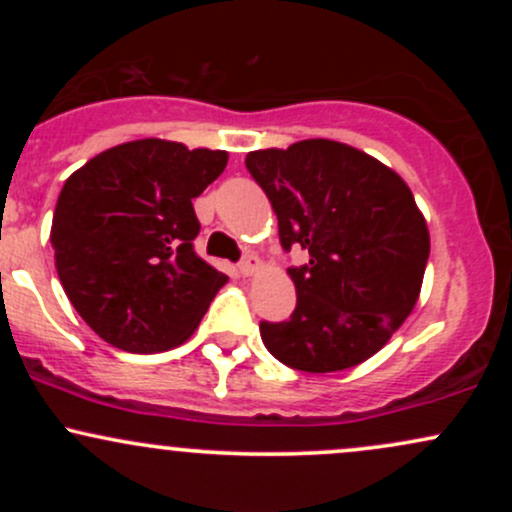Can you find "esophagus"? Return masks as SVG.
Wrapping results in <instances>:
<instances>
[{"label": "esophagus", "instance_id": "esophagus-1", "mask_svg": "<svg viewBox=\"0 0 512 512\" xmlns=\"http://www.w3.org/2000/svg\"><path fill=\"white\" fill-rule=\"evenodd\" d=\"M260 267H262L260 257H257V255H245L243 262H240V274L252 276L255 272H260Z\"/></svg>", "mask_w": 512, "mask_h": 512}]
</instances>
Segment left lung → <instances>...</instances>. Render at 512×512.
I'll list each match as a JSON object with an SVG mask.
<instances>
[{
    "label": "left lung",
    "mask_w": 512,
    "mask_h": 512,
    "mask_svg": "<svg viewBox=\"0 0 512 512\" xmlns=\"http://www.w3.org/2000/svg\"><path fill=\"white\" fill-rule=\"evenodd\" d=\"M245 166L272 202L281 248L310 255L289 267V320L260 322L269 354L305 373L354 368L378 354L414 310L431 252L407 182L332 139L250 151Z\"/></svg>",
    "instance_id": "left-lung-1"
}]
</instances>
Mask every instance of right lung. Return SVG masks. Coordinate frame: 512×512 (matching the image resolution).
Here are the masks:
<instances>
[{"instance_id": "obj_1", "label": "right lung", "mask_w": 512, "mask_h": 512, "mask_svg": "<svg viewBox=\"0 0 512 512\" xmlns=\"http://www.w3.org/2000/svg\"><path fill=\"white\" fill-rule=\"evenodd\" d=\"M226 151L137 139L93 156L64 182L52 216L57 274L76 313L129 354L190 339L228 276L195 252L192 199Z\"/></svg>"}]
</instances>
